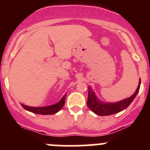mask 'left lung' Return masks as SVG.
<instances>
[{
	"label": "left lung",
	"mask_w": 150,
	"mask_h": 150,
	"mask_svg": "<svg viewBox=\"0 0 150 150\" xmlns=\"http://www.w3.org/2000/svg\"><path fill=\"white\" fill-rule=\"evenodd\" d=\"M140 86V79L139 81V85L137 90L134 93L128 98L125 99L121 101L116 102V103H104L99 100L95 95V92L92 91L90 87H88V96L87 100V105L88 108L95 114L98 116H110V115L115 114L117 112L122 111L123 110L126 109L127 107L131 104L134 99L135 98L136 95L138 93Z\"/></svg>",
	"instance_id": "obj_1"
}]
</instances>
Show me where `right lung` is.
Segmentation results:
<instances>
[{"instance_id":"1","label":"right lung","mask_w":150,"mask_h":150,"mask_svg":"<svg viewBox=\"0 0 150 150\" xmlns=\"http://www.w3.org/2000/svg\"><path fill=\"white\" fill-rule=\"evenodd\" d=\"M65 98L66 95H64L63 98L58 103L53 104V105L46 106V107H29V106L24 105L22 104H21V105H22V107L25 110H26L28 111H30L31 112H34V113L40 115H52L56 113L57 112H59L62 107H63V106L64 105V103H65Z\"/></svg>"}]
</instances>
